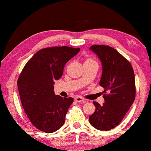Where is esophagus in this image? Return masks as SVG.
Listing matches in <instances>:
<instances>
[{"label": "esophagus", "instance_id": "1", "mask_svg": "<svg viewBox=\"0 0 151 151\" xmlns=\"http://www.w3.org/2000/svg\"><path fill=\"white\" fill-rule=\"evenodd\" d=\"M75 101L76 102H77V103H81V102H84L85 100V99L82 98V97H81V96H76L75 97Z\"/></svg>", "mask_w": 151, "mask_h": 151}]
</instances>
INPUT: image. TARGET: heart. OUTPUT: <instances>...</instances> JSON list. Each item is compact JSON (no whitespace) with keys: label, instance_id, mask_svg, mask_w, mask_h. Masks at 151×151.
<instances>
[{"label":"heart","instance_id":"1","mask_svg":"<svg viewBox=\"0 0 151 151\" xmlns=\"http://www.w3.org/2000/svg\"><path fill=\"white\" fill-rule=\"evenodd\" d=\"M93 62H95V60H94V59H93V58H87L86 59L85 63H93Z\"/></svg>","mask_w":151,"mask_h":151}]
</instances>
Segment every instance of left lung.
Wrapping results in <instances>:
<instances>
[{"label": "left lung", "mask_w": 151, "mask_h": 151, "mask_svg": "<svg viewBox=\"0 0 151 151\" xmlns=\"http://www.w3.org/2000/svg\"><path fill=\"white\" fill-rule=\"evenodd\" d=\"M90 49L101 61L103 73L99 85L104 89L105 102L103 106L93 102L96 109L89 116V122L99 131H109L122 121L134 101V70L129 61L114 48L94 45Z\"/></svg>", "instance_id": "obj_1"}]
</instances>
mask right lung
I'll list each match as a JSON object with an SVG mask.
<instances>
[{
  "mask_svg": "<svg viewBox=\"0 0 151 151\" xmlns=\"http://www.w3.org/2000/svg\"><path fill=\"white\" fill-rule=\"evenodd\" d=\"M80 48L54 47L38 51L24 66L17 81L20 101L32 124L47 133L63 126L74 99L55 95V81L63 75L64 67Z\"/></svg>",
  "mask_w": 151,
  "mask_h": 151,
  "instance_id": "add662e5",
  "label": "right lung"
}]
</instances>
